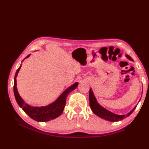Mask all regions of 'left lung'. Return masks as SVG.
Wrapping results in <instances>:
<instances>
[{"label":"left lung","mask_w":149,"mask_h":149,"mask_svg":"<svg viewBox=\"0 0 149 149\" xmlns=\"http://www.w3.org/2000/svg\"><path fill=\"white\" fill-rule=\"evenodd\" d=\"M125 56L127 59L133 61V60L130 57V56H129V55L126 54ZM89 105L93 111V112L94 113L95 115L98 116L99 117L105 120L110 121V122H118V121L124 119L126 117H128L129 116L132 114L133 111H134V110L136 108V107H137V106H135L129 113H127V114L125 115L116 114L114 113L107 110L106 108L102 107L101 105H100L99 104V102H98L97 100V99H96L95 97L94 93H93L91 88H90L89 89Z\"/></svg>","instance_id":"obj_1"}]
</instances>
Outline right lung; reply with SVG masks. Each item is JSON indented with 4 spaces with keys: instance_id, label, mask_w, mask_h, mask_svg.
<instances>
[{
    "instance_id": "1",
    "label": "right lung",
    "mask_w": 149,
    "mask_h": 149,
    "mask_svg": "<svg viewBox=\"0 0 149 149\" xmlns=\"http://www.w3.org/2000/svg\"><path fill=\"white\" fill-rule=\"evenodd\" d=\"M30 56L29 54L27 56V58ZM24 61V60H23ZM22 67V64L20 65L19 68L17 70L14 77V93L15 96V99L16 100V102L18 104L19 107L22 108L25 112L32 118L33 120L37 122H48L51 120L55 119V118L60 116L62 114L63 110L64 109L65 105V100L68 95L70 93H71L72 91L75 89L78 85V83L76 82L74 84H73L72 86L67 88L64 92H63L60 97L51 104H50L45 107H31L29 104L25 102L24 100L22 99V98L20 97L18 91L17 89V84H16V77L17 74L19 71L20 68Z\"/></svg>"
}]
</instances>
